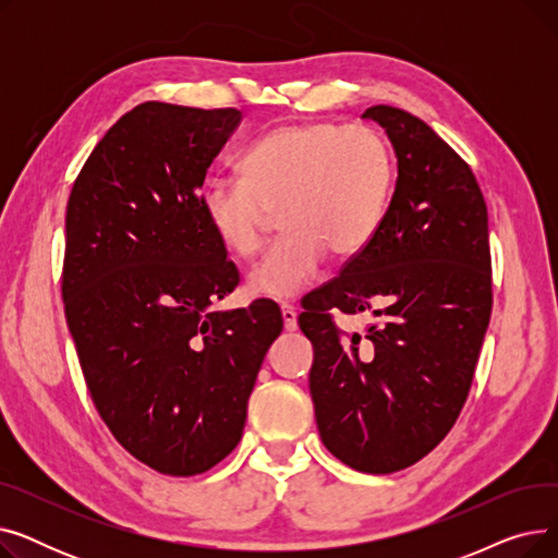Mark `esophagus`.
I'll list each match as a JSON object with an SVG mask.
<instances>
[{
    "instance_id": "esophagus-1",
    "label": "esophagus",
    "mask_w": 558,
    "mask_h": 558,
    "mask_svg": "<svg viewBox=\"0 0 558 558\" xmlns=\"http://www.w3.org/2000/svg\"><path fill=\"white\" fill-rule=\"evenodd\" d=\"M280 314H282V320H284V330L287 332H294L296 328H299V314H296V310L291 307L289 303H282L280 305Z\"/></svg>"
}]
</instances>
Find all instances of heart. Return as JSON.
Returning <instances> with one entry per match:
<instances>
[{
    "mask_svg": "<svg viewBox=\"0 0 558 558\" xmlns=\"http://www.w3.org/2000/svg\"><path fill=\"white\" fill-rule=\"evenodd\" d=\"M393 158L383 133L366 124H284L242 158L240 179H215L198 208L217 242L251 257L267 240L274 213L284 238L248 274L259 299H291L310 287L328 251L353 257L383 223Z\"/></svg>",
    "mask_w": 558,
    "mask_h": 558,
    "instance_id": "obj_1",
    "label": "heart"
}]
</instances>
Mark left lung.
<instances>
[{
    "label": "left lung",
    "mask_w": 558,
    "mask_h": 558,
    "mask_svg": "<svg viewBox=\"0 0 558 558\" xmlns=\"http://www.w3.org/2000/svg\"><path fill=\"white\" fill-rule=\"evenodd\" d=\"M362 117L393 144L396 190L368 246L303 299L299 326L320 441L389 475L444 441L471 391L493 305L488 213L471 167L423 120L393 106ZM332 308L374 324L343 336Z\"/></svg>",
    "instance_id": "left-lung-1"
}]
</instances>
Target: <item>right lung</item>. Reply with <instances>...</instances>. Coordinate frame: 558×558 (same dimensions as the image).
I'll use <instances>...</instances> for the list:
<instances>
[{"instance_id":"add662e5","label":"right lung","mask_w":558,"mask_h":558,"mask_svg":"<svg viewBox=\"0 0 558 558\" xmlns=\"http://www.w3.org/2000/svg\"><path fill=\"white\" fill-rule=\"evenodd\" d=\"M238 108L146 101L85 160L65 215L63 303L99 416L137 461L173 477L240 444L282 314L271 301L215 312L240 282L205 223V173Z\"/></svg>"}]
</instances>
